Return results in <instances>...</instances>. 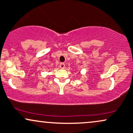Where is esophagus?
I'll use <instances>...</instances> for the list:
<instances>
[{
    "instance_id": "obj_1",
    "label": "esophagus",
    "mask_w": 133,
    "mask_h": 133,
    "mask_svg": "<svg viewBox=\"0 0 133 133\" xmlns=\"http://www.w3.org/2000/svg\"><path fill=\"white\" fill-rule=\"evenodd\" d=\"M59 66H60V68L61 69H64L65 68V64L64 63H61L60 65H59Z\"/></svg>"
}]
</instances>
